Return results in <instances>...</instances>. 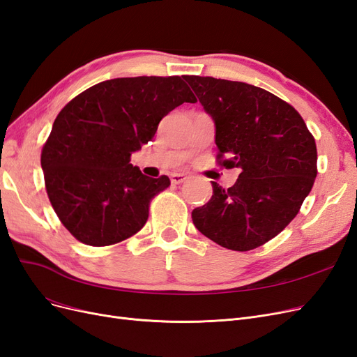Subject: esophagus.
<instances>
[{
  "mask_svg": "<svg viewBox=\"0 0 357 357\" xmlns=\"http://www.w3.org/2000/svg\"><path fill=\"white\" fill-rule=\"evenodd\" d=\"M188 176L186 174H180V172H174V174H171V183L172 185H180V183L186 181Z\"/></svg>",
  "mask_w": 357,
  "mask_h": 357,
  "instance_id": "34e87169",
  "label": "esophagus"
}]
</instances>
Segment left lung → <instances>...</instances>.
I'll list each match as a JSON object with an SVG mask.
<instances>
[{"instance_id": "8db88e82", "label": "left lung", "mask_w": 357, "mask_h": 357, "mask_svg": "<svg viewBox=\"0 0 357 357\" xmlns=\"http://www.w3.org/2000/svg\"><path fill=\"white\" fill-rule=\"evenodd\" d=\"M214 122L220 165L238 168L235 185L211 181V199L192 211L197 229L225 248L247 252L295 219L317 176V149L290 104L257 86L185 75Z\"/></svg>"}]
</instances>
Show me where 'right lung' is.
I'll return each mask as SVG.
<instances>
[{
	"label": "right lung",
	"mask_w": 357,
	"mask_h": 357,
	"mask_svg": "<svg viewBox=\"0 0 357 357\" xmlns=\"http://www.w3.org/2000/svg\"><path fill=\"white\" fill-rule=\"evenodd\" d=\"M183 102L197 98L178 75H142L101 82L63 107L41 168L52 207L73 236L102 247L143 228L150 199L169 178H150L129 160Z\"/></svg>",
	"instance_id": "right-lung-1"
}]
</instances>
